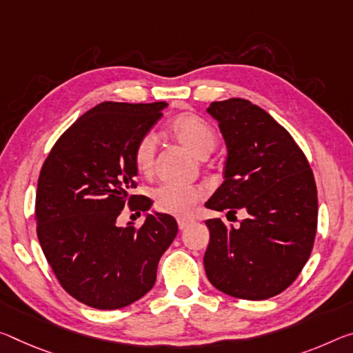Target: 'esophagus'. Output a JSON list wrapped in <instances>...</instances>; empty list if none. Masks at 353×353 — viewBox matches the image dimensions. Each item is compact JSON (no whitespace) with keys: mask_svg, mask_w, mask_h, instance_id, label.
Here are the masks:
<instances>
[{"mask_svg":"<svg viewBox=\"0 0 353 353\" xmlns=\"http://www.w3.org/2000/svg\"><path fill=\"white\" fill-rule=\"evenodd\" d=\"M193 221H190V220H183V218H181V220H177V225H179V229H181V231H183V229H187L190 225H192Z\"/></svg>","mask_w":353,"mask_h":353,"instance_id":"34e87169","label":"esophagus"}]
</instances>
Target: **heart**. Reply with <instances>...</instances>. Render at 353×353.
Masks as SVG:
<instances>
[{"label": "heart", "mask_w": 353, "mask_h": 353, "mask_svg": "<svg viewBox=\"0 0 353 353\" xmlns=\"http://www.w3.org/2000/svg\"><path fill=\"white\" fill-rule=\"evenodd\" d=\"M170 130L179 143L201 159L209 155L216 144L214 128L194 114L183 113L176 116L171 121ZM157 144H159V139L152 132L144 133L138 139L135 150H133V161H135L137 170L143 174L152 171ZM203 194L204 192L199 187L172 185V183H163L152 190L155 209L174 216H187L192 212L193 205L203 198Z\"/></svg>", "instance_id": "1"}]
</instances>
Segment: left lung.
<instances>
[{"label":"left lung","mask_w":353,"mask_h":353,"mask_svg":"<svg viewBox=\"0 0 353 353\" xmlns=\"http://www.w3.org/2000/svg\"><path fill=\"white\" fill-rule=\"evenodd\" d=\"M228 148L225 182L207 209L248 212L239 228L207 220L205 275L231 297L265 300L295 281L310 259L317 229L314 176L290 133L245 99L207 108Z\"/></svg>","instance_id":"8db88e82"}]
</instances>
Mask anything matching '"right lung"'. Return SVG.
<instances>
[{
    "instance_id": "right-lung-1",
    "label": "right lung",
    "mask_w": 353,
    "mask_h": 353,
    "mask_svg": "<svg viewBox=\"0 0 353 353\" xmlns=\"http://www.w3.org/2000/svg\"><path fill=\"white\" fill-rule=\"evenodd\" d=\"M166 102H103L59 137L37 182V237L67 294L97 310H119L154 288L157 265L177 234L168 214H148L141 228L117 226L128 204L148 212L152 201L130 194L138 170L133 150L161 117Z\"/></svg>"
}]
</instances>
